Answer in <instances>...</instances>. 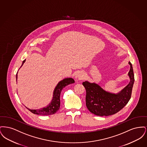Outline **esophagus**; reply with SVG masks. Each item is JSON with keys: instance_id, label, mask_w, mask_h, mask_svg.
Wrapping results in <instances>:
<instances>
[{"instance_id": "esophagus-1", "label": "esophagus", "mask_w": 147, "mask_h": 147, "mask_svg": "<svg viewBox=\"0 0 147 147\" xmlns=\"http://www.w3.org/2000/svg\"><path fill=\"white\" fill-rule=\"evenodd\" d=\"M84 78V74L82 72V71H79L78 73H77V75L76 76V79L77 80H82Z\"/></svg>"}]
</instances>
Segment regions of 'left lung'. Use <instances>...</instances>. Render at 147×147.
<instances>
[{
    "label": "left lung",
    "instance_id": "left-lung-1",
    "mask_svg": "<svg viewBox=\"0 0 147 147\" xmlns=\"http://www.w3.org/2000/svg\"><path fill=\"white\" fill-rule=\"evenodd\" d=\"M130 70L128 73L130 82L122 90L115 94L106 91L95 83L85 81L86 105L92 113L100 116H107L115 114L122 109L131 97L134 77L132 65L130 62Z\"/></svg>",
    "mask_w": 147,
    "mask_h": 147
}]
</instances>
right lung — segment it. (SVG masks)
Masks as SVG:
<instances>
[{
	"label": "right lung",
	"instance_id": "right-lung-1",
	"mask_svg": "<svg viewBox=\"0 0 147 147\" xmlns=\"http://www.w3.org/2000/svg\"><path fill=\"white\" fill-rule=\"evenodd\" d=\"M26 59L23 61L21 67L24 64V63L25 62ZM20 67V68H21ZM16 82L18 79V73L16 75ZM75 82L74 80L71 78H64L63 80H61L56 86V88L54 89V91L53 92V97L52 99L49 104L47 105L46 106L41 108L39 109H36V110H31L26 107L30 111L36 115H50L55 114V113L58 111V110L59 109L60 107V95L62 90L63 88L67 86L68 85L70 84H73Z\"/></svg>",
	"mask_w": 147,
	"mask_h": 147
}]
</instances>
